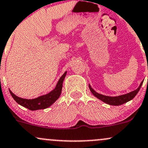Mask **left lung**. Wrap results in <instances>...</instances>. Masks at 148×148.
<instances>
[{
  "mask_svg": "<svg viewBox=\"0 0 148 148\" xmlns=\"http://www.w3.org/2000/svg\"><path fill=\"white\" fill-rule=\"evenodd\" d=\"M143 83V81L141 82L139 87H138L137 89L135 90V91H131V92L130 93H127L126 94L121 95V96H105V95L99 94V93H97L96 91H95L94 90L91 88V86H90V84L88 85V87H89L90 91H91V93H92L93 95H94L96 98L100 99V100L102 101L103 102L106 103L107 104H109V105H111V106H120L125 103H126L127 101H129L132 100V99L136 96V94H138L139 90L140 89Z\"/></svg>",
  "mask_w": 148,
  "mask_h": 148,
  "instance_id": "8db88e82",
  "label": "left lung"
}]
</instances>
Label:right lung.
<instances>
[{
  "mask_svg": "<svg viewBox=\"0 0 148 148\" xmlns=\"http://www.w3.org/2000/svg\"><path fill=\"white\" fill-rule=\"evenodd\" d=\"M66 71H65L64 74L59 79L55 88L52 91H51L48 94L39 96V97L36 98V99H23V98L18 97L16 95L14 94L10 90H9V91H10V94H11L12 97L13 98L14 100L18 103V104L22 106L25 107V108H27V109L30 110V111L45 109V108H48L51 105H52L60 98L62 93V84H63L64 79L65 77H66Z\"/></svg>",
  "mask_w": 148,
  "mask_h": 148,
  "instance_id": "right-lung-1",
  "label": "right lung"
}]
</instances>
